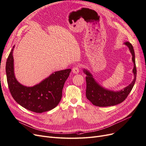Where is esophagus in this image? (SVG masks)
<instances>
[{"label": "esophagus", "instance_id": "34e87169", "mask_svg": "<svg viewBox=\"0 0 146 146\" xmlns=\"http://www.w3.org/2000/svg\"><path fill=\"white\" fill-rule=\"evenodd\" d=\"M72 72L75 74L78 73L79 72V66L77 65V66H75L74 67H73Z\"/></svg>", "mask_w": 146, "mask_h": 146}]
</instances>
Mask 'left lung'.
Segmentation results:
<instances>
[{"instance_id":"left-lung-1","label":"left lung","mask_w":146,"mask_h":146,"mask_svg":"<svg viewBox=\"0 0 146 146\" xmlns=\"http://www.w3.org/2000/svg\"><path fill=\"white\" fill-rule=\"evenodd\" d=\"M124 44L129 48V50L133 56L132 60L134 63L133 72L134 78L133 82L123 90L113 92L106 89L99 85L89 71L86 70V69L83 70L84 73L86 74V96L87 99H89L92 103V104L95 106L100 107L110 106L116 105L122 102L127 98L134 85L137 76L135 53L133 47L131 43L128 41H126L124 42Z\"/></svg>"}]
</instances>
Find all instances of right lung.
<instances>
[{
    "mask_svg": "<svg viewBox=\"0 0 146 146\" xmlns=\"http://www.w3.org/2000/svg\"><path fill=\"white\" fill-rule=\"evenodd\" d=\"M13 48L14 46L7 59L6 73L10 92L15 101L25 109L36 113L54 108L62 97L64 83L71 69L56 72L33 87L25 86L17 81L14 74Z\"/></svg>",
    "mask_w": 146,
    "mask_h": 146,
    "instance_id": "obj_1",
    "label": "right lung"
}]
</instances>
